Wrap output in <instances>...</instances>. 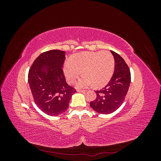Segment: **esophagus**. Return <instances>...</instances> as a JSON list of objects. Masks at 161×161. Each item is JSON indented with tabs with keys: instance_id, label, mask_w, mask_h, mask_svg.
I'll return each instance as SVG.
<instances>
[{
	"instance_id": "esophagus-1",
	"label": "esophagus",
	"mask_w": 161,
	"mask_h": 161,
	"mask_svg": "<svg viewBox=\"0 0 161 161\" xmlns=\"http://www.w3.org/2000/svg\"><path fill=\"white\" fill-rule=\"evenodd\" d=\"M77 92H83V93H85V92H86V90H77Z\"/></svg>"
}]
</instances>
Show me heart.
Returning <instances> with one entry per match:
<instances>
[{
	"mask_svg": "<svg viewBox=\"0 0 161 161\" xmlns=\"http://www.w3.org/2000/svg\"><path fill=\"white\" fill-rule=\"evenodd\" d=\"M114 64V58L108 51L81 52L65 62L64 72L68 82L74 84L82 71L85 76L78 82L79 88H85L92 84L100 86L110 80Z\"/></svg>",
	"mask_w": 161,
	"mask_h": 161,
	"instance_id": "obj_1",
	"label": "heart"
}]
</instances>
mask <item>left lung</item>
<instances>
[{
  "instance_id": "8db88e82",
  "label": "left lung",
  "mask_w": 161,
  "mask_h": 161,
  "mask_svg": "<svg viewBox=\"0 0 161 161\" xmlns=\"http://www.w3.org/2000/svg\"><path fill=\"white\" fill-rule=\"evenodd\" d=\"M115 60V69L108 84L96 91V99L90 102L92 109L101 114H109L124 103L131 82L130 70L118 53L111 51Z\"/></svg>"
}]
</instances>
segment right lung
Returning <instances> with one entry per match:
<instances>
[{"label":"right lung","instance_id":"right-lung-1","mask_svg":"<svg viewBox=\"0 0 161 161\" xmlns=\"http://www.w3.org/2000/svg\"><path fill=\"white\" fill-rule=\"evenodd\" d=\"M65 53L59 50L42 53L34 60L28 73L34 102L43 112L52 116L66 111L72 95L76 92L66 82L62 69Z\"/></svg>","mask_w":161,"mask_h":161}]
</instances>
